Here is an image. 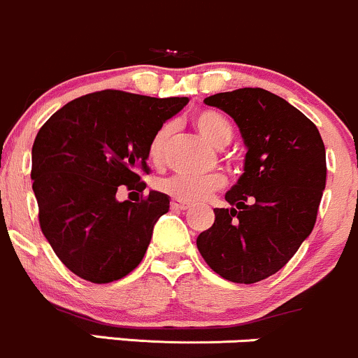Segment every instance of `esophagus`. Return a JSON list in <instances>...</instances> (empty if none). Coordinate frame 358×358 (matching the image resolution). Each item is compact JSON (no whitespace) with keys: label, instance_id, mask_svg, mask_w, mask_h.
<instances>
[{"label":"esophagus","instance_id":"34e87169","mask_svg":"<svg viewBox=\"0 0 358 358\" xmlns=\"http://www.w3.org/2000/svg\"><path fill=\"white\" fill-rule=\"evenodd\" d=\"M171 208L176 210V211H186L187 208H189V205H187V203H184V201H179V199H172Z\"/></svg>","mask_w":358,"mask_h":358}]
</instances>
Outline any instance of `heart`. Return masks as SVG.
I'll return each instance as SVG.
<instances>
[{
  "mask_svg": "<svg viewBox=\"0 0 358 358\" xmlns=\"http://www.w3.org/2000/svg\"><path fill=\"white\" fill-rule=\"evenodd\" d=\"M193 122L199 134L205 138L213 147L222 148L232 140L234 128L232 122L224 114L211 109H203L194 114ZM169 136H171V126L164 124L153 133L152 140L148 143V159L153 164H160L165 157ZM225 178L222 174L210 176H172L160 180V189L165 194L172 196L174 199L184 203H199L208 199L211 194L220 191L225 186Z\"/></svg>",
  "mask_w": 358,
  "mask_h": 358,
  "instance_id": "b5f03b06",
  "label": "heart"
}]
</instances>
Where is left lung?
Segmentation results:
<instances>
[{"mask_svg": "<svg viewBox=\"0 0 358 358\" xmlns=\"http://www.w3.org/2000/svg\"><path fill=\"white\" fill-rule=\"evenodd\" d=\"M206 106L239 126L244 174L227 191L232 208H215V224L196 239L222 278L256 283L290 261L316 224L326 186V150L316 124L263 88L210 95Z\"/></svg>", "mask_w": 358, "mask_h": 358, "instance_id": "obj_1", "label": "left lung"}]
</instances>
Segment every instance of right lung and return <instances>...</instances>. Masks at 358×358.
Instances as JSON below:
<instances>
[{"label":"right lung","mask_w":358,"mask_h":358,"mask_svg":"<svg viewBox=\"0 0 358 358\" xmlns=\"http://www.w3.org/2000/svg\"><path fill=\"white\" fill-rule=\"evenodd\" d=\"M187 97L157 99L102 90L68 102L45 121L32 147V189L39 224L68 270L109 283L143 259L169 196L117 201L119 186L141 191L148 143Z\"/></svg>","instance_id":"add662e5"}]
</instances>
